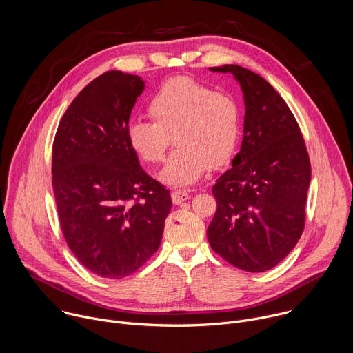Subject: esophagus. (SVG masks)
<instances>
[{
  "label": "esophagus",
  "mask_w": 353,
  "mask_h": 353,
  "mask_svg": "<svg viewBox=\"0 0 353 353\" xmlns=\"http://www.w3.org/2000/svg\"><path fill=\"white\" fill-rule=\"evenodd\" d=\"M170 195H172V201L174 205H180L181 202H184L190 198V194L184 190H173Z\"/></svg>",
  "instance_id": "obj_1"
}]
</instances>
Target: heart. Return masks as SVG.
<instances>
[{"instance_id":"b5f03b06","label":"heart","mask_w":353,"mask_h":353,"mask_svg":"<svg viewBox=\"0 0 353 353\" xmlns=\"http://www.w3.org/2000/svg\"><path fill=\"white\" fill-rule=\"evenodd\" d=\"M147 110L154 123L130 122L128 143L141 161L159 163L173 137L179 148L159 173L169 185L194 184L208 168L227 165L237 148L241 125L237 102L192 79L163 83Z\"/></svg>"}]
</instances>
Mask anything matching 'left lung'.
Returning <instances> with one entry per match:
<instances>
[{
    "mask_svg": "<svg viewBox=\"0 0 353 353\" xmlns=\"http://www.w3.org/2000/svg\"><path fill=\"white\" fill-rule=\"evenodd\" d=\"M209 69L231 73L240 83L245 117L241 150L212 188L217 209L208 240L230 265L262 273L302 236L309 155L292 112L270 83L239 65Z\"/></svg>",
    "mask_w": 353,
    "mask_h": 353,
    "instance_id": "8db88e82",
    "label": "left lung"
}]
</instances>
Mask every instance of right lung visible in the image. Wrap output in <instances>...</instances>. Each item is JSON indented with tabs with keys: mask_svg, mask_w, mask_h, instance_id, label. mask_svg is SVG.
Wrapping results in <instances>:
<instances>
[{
	"mask_svg": "<svg viewBox=\"0 0 353 353\" xmlns=\"http://www.w3.org/2000/svg\"><path fill=\"white\" fill-rule=\"evenodd\" d=\"M145 83L109 70L72 101L52 147V187L63 237L77 261L103 279L139 270L159 248L170 191L148 176L128 143Z\"/></svg>",
	"mask_w": 353,
	"mask_h": 353,
	"instance_id": "obj_1",
	"label": "right lung"
}]
</instances>
